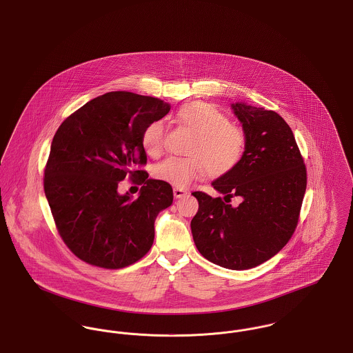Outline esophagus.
I'll use <instances>...</instances> for the list:
<instances>
[{
  "mask_svg": "<svg viewBox=\"0 0 353 353\" xmlns=\"http://www.w3.org/2000/svg\"><path fill=\"white\" fill-rule=\"evenodd\" d=\"M187 193H188L187 190H181V188H174V190H173V194H174L176 199H181V197H184Z\"/></svg>",
  "mask_w": 353,
  "mask_h": 353,
  "instance_id": "1",
  "label": "esophagus"
}]
</instances>
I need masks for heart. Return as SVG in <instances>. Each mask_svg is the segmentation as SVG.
Returning <instances> with one entry per match:
<instances>
[{
    "instance_id": "b5f03b06",
    "label": "heart",
    "mask_w": 353,
    "mask_h": 353,
    "mask_svg": "<svg viewBox=\"0 0 353 353\" xmlns=\"http://www.w3.org/2000/svg\"><path fill=\"white\" fill-rule=\"evenodd\" d=\"M177 123L193 134L187 148L188 157H170L157 165L154 176L176 188H187L205 173L223 177L242 161L247 148V136L241 126L210 103H190L176 115ZM143 150L161 156L165 146V126L161 121L150 122L142 132Z\"/></svg>"
}]
</instances>
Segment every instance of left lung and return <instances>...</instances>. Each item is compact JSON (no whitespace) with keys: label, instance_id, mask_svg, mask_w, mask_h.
Returning <instances> with one entry per match:
<instances>
[{"label":"left lung","instance_id":"8db88e82","mask_svg":"<svg viewBox=\"0 0 353 353\" xmlns=\"http://www.w3.org/2000/svg\"><path fill=\"white\" fill-rule=\"evenodd\" d=\"M232 109L243 125L247 148L238 166L212 185L224 200L239 195L243 203L234 209L221 197L193 192L199 211L190 230L205 259L247 270L269 261L293 236L306 190V166L279 114L242 102Z\"/></svg>","mask_w":353,"mask_h":353}]
</instances>
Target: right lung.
Masks as SVG:
<instances>
[{
	"label": "right lung",
	"mask_w": 353,
	"mask_h": 353,
	"mask_svg": "<svg viewBox=\"0 0 353 353\" xmlns=\"http://www.w3.org/2000/svg\"><path fill=\"white\" fill-rule=\"evenodd\" d=\"M170 110L161 99L112 91L67 117L54 133L44 192L63 242L83 262L109 270L139 261L154 241V220L172 187L148 179L143 129ZM126 176L142 185L132 201L117 193Z\"/></svg>",
	"instance_id": "1"
}]
</instances>
